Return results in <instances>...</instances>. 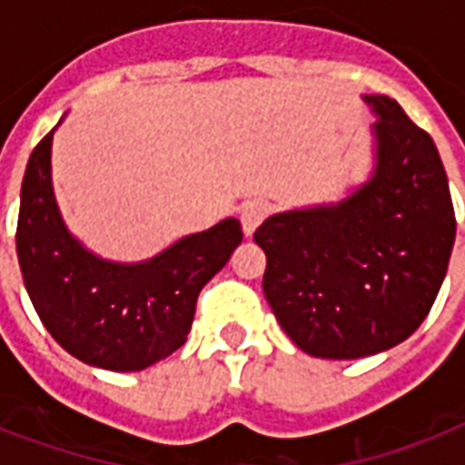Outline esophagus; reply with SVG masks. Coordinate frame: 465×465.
Segmentation results:
<instances>
[{"label": "esophagus", "mask_w": 465, "mask_h": 465, "mask_svg": "<svg viewBox=\"0 0 465 465\" xmlns=\"http://www.w3.org/2000/svg\"><path fill=\"white\" fill-rule=\"evenodd\" d=\"M270 212V204L265 203V200H251V203H246L243 207H241V224H243V232L251 236V233L258 229V224H261L262 219L268 217Z\"/></svg>", "instance_id": "34e87169"}]
</instances>
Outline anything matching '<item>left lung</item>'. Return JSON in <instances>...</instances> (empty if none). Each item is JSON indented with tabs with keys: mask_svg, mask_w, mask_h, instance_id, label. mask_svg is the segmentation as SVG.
<instances>
[{
	"mask_svg": "<svg viewBox=\"0 0 465 465\" xmlns=\"http://www.w3.org/2000/svg\"><path fill=\"white\" fill-rule=\"evenodd\" d=\"M379 120L376 171L338 204L282 212L255 229L262 292L292 342L323 360H357L403 342L447 275L456 217L432 137L389 96H364Z\"/></svg>",
	"mask_w": 465,
	"mask_h": 465,
	"instance_id": "obj_1",
	"label": "left lung"
}]
</instances>
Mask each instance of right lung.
Returning a JSON list of instances; mask_svg holds the SVG:
<instances>
[{
    "label": "right lung",
    "instance_id": "obj_1",
    "mask_svg": "<svg viewBox=\"0 0 465 465\" xmlns=\"http://www.w3.org/2000/svg\"><path fill=\"white\" fill-rule=\"evenodd\" d=\"M50 147L53 133L35 144L21 183L16 253L28 297L72 357L111 371H142L185 342L200 290L243 241L239 219L190 233L152 261H101L62 224Z\"/></svg>",
    "mask_w": 465,
    "mask_h": 465
}]
</instances>
